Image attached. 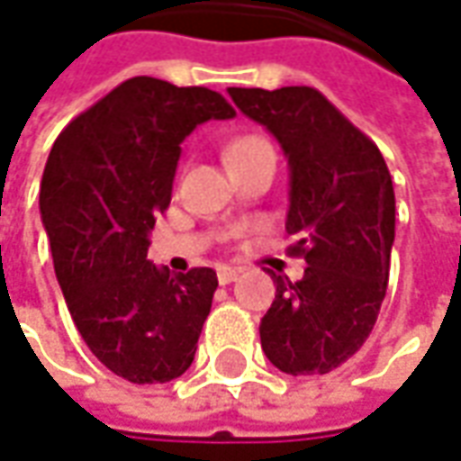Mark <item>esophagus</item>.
<instances>
[{
	"label": "esophagus",
	"mask_w": 461,
	"mask_h": 461,
	"mask_svg": "<svg viewBox=\"0 0 461 461\" xmlns=\"http://www.w3.org/2000/svg\"><path fill=\"white\" fill-rule=\"evenodd\" d=\"M240 275H242V270H240V267H219L217 277L221 285H230V283H234Z\"/></svg>",
	"instance_id": "1"
}]
</instances>
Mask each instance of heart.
<instances>
[{
  "label": "heart",
  "mask_w": 461,
  "mask_h": 461,
  "mask_svg": "<svg viewBox=\"0 0 461 461\" xmlns=\"http://www.w3.org/2000/svg\"><path fill=\"white\" fill-rule=\"evenodd\" d=\"M262 149H270V143L265 139H259V136H242V139L231 140L230 146H227V161L237 158V156H244V153L262 151Z\"/></svg>",
  "instance_id": "1"
}]
</instances>
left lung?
Instances as JSON below:
<instances>
[{"mask_svg": "<svg viewBox=\"0 0 461 461\" xmlns=\"http://www.w3.org/2000/svg\"><path fill=\"white\" fill-rule=\"evenodd\" d=\"M234 105L277 139L290 166L285 230L305 277L272 275L277 293L259 322L262 350L290 375L328 374L374 330L386 297L396 199L386 161L315 87H230Z\"/></svg>", "mask_w": 461, "mask_h": 461, "instance_id": "8db88e82", "label": "left lung"}]
</instances>
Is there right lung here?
Listing matches in <instances>:
<instances>
[{"label": "right lung", "instance_id": "right-lung-1", "mask_svg": "<svg viewBox=\"0 0 461 461\" xmlns=\"http://www.w3.org/2000/svg\"><path fill=\"white\" fill-rule=\"evenodd\" d=\"M234 115L209 87L140 75L70 121L50 151L40 214L58 283L87 348L131 384H166L194 361L217 272L171 275L146 257L184 139Z\"/></svg>", "mask_w": 461, "mask_h": 461}]
</instances>
